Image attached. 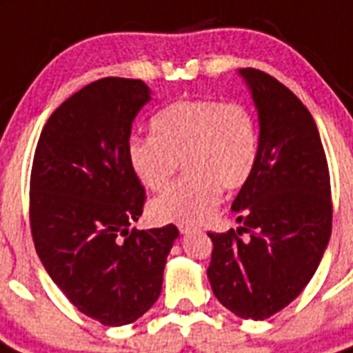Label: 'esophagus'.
<instances>
[{
  "label": "esophagus",
  "mask_w": 353,
  "mask_h": 353,
  "mask_svg": "<svg viewBox=\"0 0 353 353\" xmlns=\"http://www.w3.org/2000/svg\"><path fill=\"white\" fill-rule=\"evenodd\" d=\"M179 230L180 234H188V232L192 230L191 225H188V223H179Z\"/></svg>",
  "instance_id": "34e87169"
}]
</instances>
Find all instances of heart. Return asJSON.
Segmentation results:
<instances>
[{
	"instance_id": "b5f03b06",
	"label": "heart",
	"mask_w": 353,
	"mask_h": 353,
	"mask_svg": "<svg viewBox=\"0 0 353 353\" xmlns=\"http://www.w3.org/2000/svg\"><path fill=\"white\" fill-rule=\"evenodd\" d=\"M152 134L132 137L126 148L135 179L150 191H162L180 161L185 168L182 179L152 201L159 221H203L218 205L221 189L243 188L257 164V121L241 103L176 101L153 117Z\"/></svg>"
}]
</instances>
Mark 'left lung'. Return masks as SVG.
Returning <instances> with one entry per match:
<instances>
[{
    "mask_svg": "<svg viewBox=\"0 0 353 353\" xmlns=\"http://www.w3.org/2000/svg\"><path fill=\"white\" fill-rule=\"evenodd\" d=\"M239 74L259 114V159L232 203L243 227L209 234L207 276L228 311L266 320L293 302L320 266L332 232L330 174L305 105L264 71Z\"/></svg>",
    "mask_w": 353,
    "mask_h": 353,
    "instance_id": "8db88e82",
    "label": "left lung"
}]
</instances>
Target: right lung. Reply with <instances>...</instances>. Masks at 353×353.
I'll list each match as a JSON object with an SVG mask.
<instances>
[{"mask_svg":"<svg viewBox=\"0 0 353 353\" xmlns=\"http://www.w3.org/2000/svg\"><path fill=\"white\" fill-rule=\"evenodd\" d=\"M132 78H101L51 114L30 176V225L48 275L68 300L107 327L134 323L162 291L179 228L130 230L144 188L126 148L132 123L152 99Z\"/></svg>","mask_w":353,"mask_h":353,"instance_id":"add662e5","label":"right lung"}]
</instances>
